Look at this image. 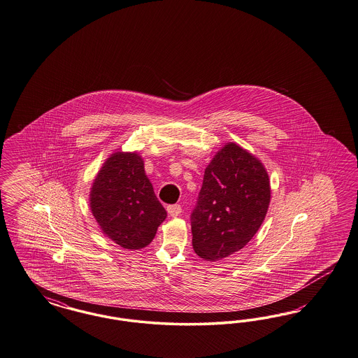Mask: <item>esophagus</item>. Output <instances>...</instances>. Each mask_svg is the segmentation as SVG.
<instances>
[{
  "mask_svg": "<svg viewBox=\"0 0 358 358\" xmlns=\"http://www.w3.org/2000/svg\"><path fill=\"white\" fill-rule=\"evenodd\" d=\"M168 213H169V215L171 217H178L180 214H181V211H182V208H181V205H169L168 208Z\"/></svg>",
  "mask_w": 358,
  "mask_h": 358,
  "instance_id": "34e87169",
  "label": "esophagus"
}]
</instances>
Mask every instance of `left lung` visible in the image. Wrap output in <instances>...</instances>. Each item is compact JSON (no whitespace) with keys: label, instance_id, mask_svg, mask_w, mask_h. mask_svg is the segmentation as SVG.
I'll list each match as a JSON object with an SVG mask.
<instances>
[{"label":"left lung","instance_id":"left-lung-1","mask_svg":"<svg viewBox=\"0 0 358 358\" xmlns=\"http://www.w3.org/2000/svg\"><path fill=\"white\" fill-rule=\"evenodd\" d=\"M270 198L262 162L234 143L224 145L205 169L190 215L198 257L221 260L246 246L264 221Z\"/></svg>","mask_w":358,"mask_h":358}]
</instances>
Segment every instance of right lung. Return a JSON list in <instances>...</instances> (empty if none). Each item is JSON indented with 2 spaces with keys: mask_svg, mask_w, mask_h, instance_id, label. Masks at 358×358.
<instances>
[{
  "mask_svg": "<svg viewBox=\"0 0 358 358\" xmlns=\"http://www.w3.org/2000/svg\"><path fill=\"white\" fill-rule=\"evenodd\" d=\"M91 210L104 234L124 248L153 241L166 210L153 192L136 153H115L103 165L91 190Z\"/></svg>",
  "mask_w": 358,
  "mask_h": 358,
  "instance_id": "right-lung-1",
  "label": "right lung"
}]
</instances>
